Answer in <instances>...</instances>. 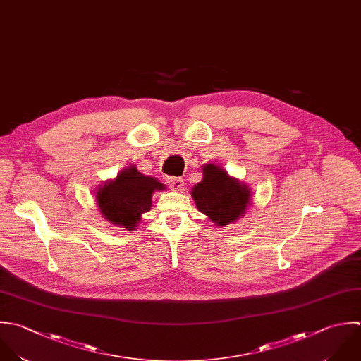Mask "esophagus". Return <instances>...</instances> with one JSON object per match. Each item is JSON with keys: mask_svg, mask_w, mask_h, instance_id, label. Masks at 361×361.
<instances>
[{"mask_svg": "<svg viewBox=\"0 0 361 361\" xmlns=\"http://www.w3.org/2000/svg\"><path fill=\"white\" fill-rule=\"evenodd\" d=\"M167 183L173 191H181L184 187V180L180 177H169Z\"/></svg>", "mask_w": 361, "mask_h": 361, "instance_id": "esophagus-1", "label": "esophagus"}]
</instances>
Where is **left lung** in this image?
Here are the masks:
<instances>
[{"label": "left lung", "mask_w": 361, "mask_h": 361, "mask_svg": "<svg viewBox=\"0 0 361 361\" xmlns=\"http://www.w3.org/2000/svg\"><path fill=\"white\" fill-rule=\"evenodd\" d=\"M202 180L192 187L197 208L216 226L236 222L252 204L250 188L222 167L208 163L202 167Z\"/></svg>", "instance_id": "1"}]
</instances>
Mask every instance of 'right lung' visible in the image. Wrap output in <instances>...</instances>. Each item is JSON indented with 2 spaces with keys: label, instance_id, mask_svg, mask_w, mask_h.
<instances>
[{
  "label": "right lung",
  "instance_id": "1",
  "mask_svg": "<svg viewBox=\"0 0 361 361\" xmlns=\"http://www.w3.org/2000/svg\"><path fill=\"white\" fill-rule=\"evenodd\" d=\"M160 190H166V187L157 178L143 176L135 166H129L115 180L99 185L95 198L106 221L135 231L142 215L150 211L153 192Z\"/></svg>",
  "mask_w": 361,
  "mask_h": 361
}]
</instances>
